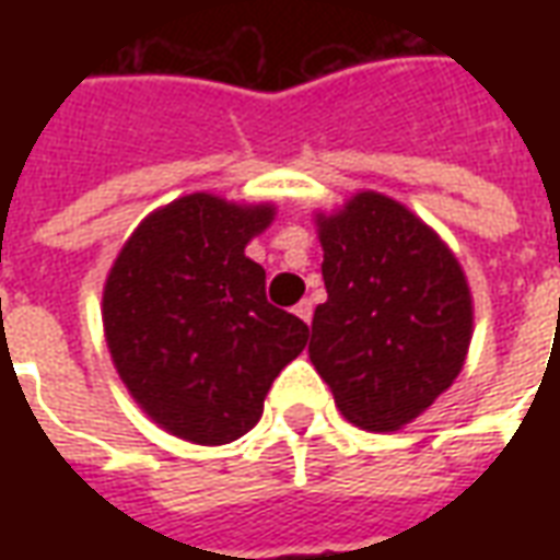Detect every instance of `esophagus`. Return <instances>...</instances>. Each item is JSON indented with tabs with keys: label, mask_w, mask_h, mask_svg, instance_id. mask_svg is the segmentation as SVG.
Returning <instances> with one entry per match:
<instances>
[{
	"label": "esophagus",
	"mask_w": 560,
	"mask_h": 560,
	"mask_svg": "<svg viewBox=\"0 0 560 560\" xmlns=\"http://www.w3.org/2000/svg\"><path fill=\"white\" fill-rule=\"evenodd\" d=\"M293 315L300 317V320H305V324H312V303H308V300L296 303L293 305Z\"/></svg>",
	"instance_id": "34e87169"
}]
</instances>
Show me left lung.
<instances>
[{
    "label": "left lung",
    "mask_w": 560,
    "mask_h": 560,
    "mask_svg": "<svg viewBox=\"0 0 560 560\" xmlns=\"http://www.w3.org/2000/svg\"><path fill=\"white\" fill-rule=\"evenodd\" d=\"M315 228L327 303L312 320V365L345 420L399 432L465 365L474 336L468 276L420 215L381 191L315 212Z\"/></svg>",
    "instance_id": "obj_1"
}]
</instances>
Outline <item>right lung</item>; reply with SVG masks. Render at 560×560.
<instances>
[{
    "mask_svg": "<svg viewBox=\"0 0 560 560\" xmlns=\"http://www.w3.org/2000/svg\"><path fill=\"white\" fill-rule=\"evenodd\" d=\"M272 203L195 191L140 221L107 272V351L140 411L200 446L243 438L308 327L267 303V272L245 245Z\"/></svg>",
    "mask_w": 560,
    "mask_h": 560,
    "instance_id": "obj_1",
    "label": "right lung"
}]
</instances>
